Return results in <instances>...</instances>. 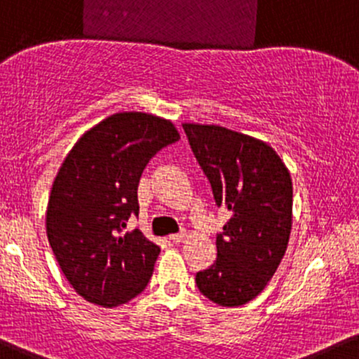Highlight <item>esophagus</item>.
<instances>
[{
  "instance_id": "1",
  "label": "esophagus",
  "mask_w": 359,
  "mask_h": 359,
  "mask_svg": "<svg viewBox=\"0 0 359 359\" xmlns=\"http://www.w3.org/2000/svg\"><path fill=\"white\" fill-rule=\"evenodd\" d=\"M184 238H186V233H184V231H180V233H175V235H170V242L172 243H180V242H184Z\"/></svg>"
}]
</instances>
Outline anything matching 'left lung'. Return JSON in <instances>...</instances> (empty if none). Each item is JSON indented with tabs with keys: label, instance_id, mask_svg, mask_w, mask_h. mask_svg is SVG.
<instances>
[{
	"label": "left lung",
	"instance_id": "8db88e82",
	"mask_svg": "<svg viewBox=\"0 0 359 359\" xmlns=\"http://www.w3.org/2000/svg\"><path fill=\"white\" fill-rule=\"evenodd\" d=\"M182 128L210 180L216 206L231 212L216 235L218 257L196 274V285L218 305H245L266 288L288 247L290 172L278 153L255 137L219 126Z\"/></svg>",
	"mask_w": 359,
	"mask_h": 359
}]
</instances>
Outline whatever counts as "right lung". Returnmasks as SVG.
Returning a JSON list of instances; mask_svg holds the SVG:
<instances>
[{"mask_svg":"<svg viewBox=\"0 0 359 359\" xmlns=\"http://www.w3.org/2000/svg\"><path fill=\"white\" fill-rule=\"evenodd\" d=\"M179 137L170 121L151 114H114L85 133L62 161L47 204V238L86 302L117 306L147 288L160 247L124 228L140 212L144 167Z\"/></svg>","mask_w":359,"mask_h":359,"instance_id":"right-lung-1","label":"right lung"}]
</instances>
